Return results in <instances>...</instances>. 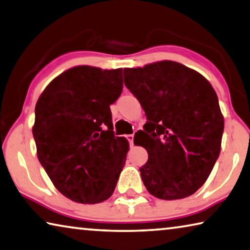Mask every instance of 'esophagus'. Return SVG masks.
Returning <instances> with one entry per match:
<instances>
[{"mask_svg":"<svg viewBox=\"0 0 250 250\" xmlns=\"http://www.w3.org/2000/svg\"><path fill=\"white\" fill-rule=\"evenodd\" d=\"M125 138H126V140L129 141L130 146H133V134H126Z\"/></svg>","mask_w":250,"mask_h":250,"instance_id":"1","label":"esophagus"}]
</instances>
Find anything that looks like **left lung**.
I'll list each match as a JSON object with an SVG mask.
<instances>
[{"mask_svg": "<svg viewBox=\"0 0 250 250\" xmlns=\"http://www.w3.org/2000/svg\"><path fill=\"white\" fill-rule=\"evenodd\" d=\"M124 78L146 117L133 140L148 152L139 169L146 190L165 200L195 193L220 153L224 117L215 90L197 71L173 61L124 69Z\"/></svg>", "mask_w": 250, "mask_h": 250, "instance_id": "left-lung-1", "label": "left lung"}]
</instances>
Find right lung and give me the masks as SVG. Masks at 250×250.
Returning <instances> with one entry per match:
<instances>
[{
  "mask_svg": "<svg viewBox=\"0 0 250 250\" xmlns=\"http://www.w3.org/2000/svg\"><path fill=\"white\" fill-rule=\"evenodd\" d=\"M122 88V69L75 66L55 78L35 105L40 164L75 203H102L116 188L129 144L114 136L110 104Z\"/></svg>",
  "mask_w": 250,
  "mask_h": 250,
  "instance_id": "right-lung-1",
  "label": "right lung"
}]
</instances>
